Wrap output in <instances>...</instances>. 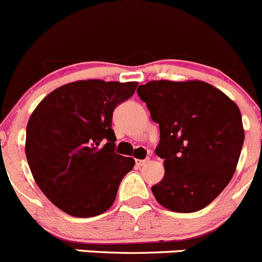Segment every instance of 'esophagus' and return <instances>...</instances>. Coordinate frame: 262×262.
Returning a JSON list of instances; mask_svg holds the SVG:
<instances>
[{
    "instance_id": "esophagus-1",
    "label": "esophagus",
    "mask_w": 262,
    "mask_h": 262,
    "mask_svg": "<svg viewBox=\"0 0 262 262\" xmlns=\"http://www.w3.org/2000/svg\"><path fill=\"white\" fill-rule=\"evenodd\" d=\"M147 162H149V159H144V160H141V159H136V165H139V167H141V165H145V164H146Z\"/></svg>"
}]
</instances>
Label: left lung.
<instances>
[{
    "label": "left lung",
    "mask_w": 262,
    "mask_h": 262,
    "mask_svg": "<svg viewBox=\"0 0 262 262\" xmlns=\"http://www.w3.org/2000/svg\"><path fill=\"white\" fill-rule=\"evenodd\" d=\"M137 94L160 130L155 152L165 173L152 195L170 211L201 210L235 172L245 140L239 108L200 80H152L140 85Z\"/></svg>",
    "instance_id": "8db88e82"
}]
</instances>
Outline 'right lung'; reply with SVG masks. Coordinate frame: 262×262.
Returning <instances> with one entry per match:
<instances>
[{
  "label": "right lung",
  "instance_id": "add662e5",
  "mask_svg": "<svg viewBox=\"0 0 262 262\" xmlns=\"http://www.w3.org/2000/svg\"><path fill=\"white\" fill-rule=\"evenodd\" d=\"M136 81L79 80L49 93L27 126L25 154L38 187L69 215L90 218L115 203L132 158L115 152V108Z\"/></svg>",
  "mask_w": 262,
  "mask_h": 262
}]
</instances>
